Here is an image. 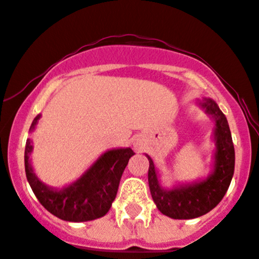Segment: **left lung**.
<instances>
[{
	"mask_svg": "<svg viewBox=\"0 0 259 259\" xmlns=\"http://www.w3.org/2000/svg\"><path fill=\"white\" fill-rule=\"evenodd\" d=\"M201 105L206 112L215 117L217 122L215 168L210 177L193 185L181 186L169 191L163 190L158 183L154 163L147 155L149 160L148 182L153 201L162 214L172 219H193L214 209L227 193L234 175L235 153L227 117L212 100H204Z\"/></svg>",
	"mask_w": 259,
	"mask_h": 259,
	"instance_id": "obj_1",
	"label": "left lung"
}]
</instances>
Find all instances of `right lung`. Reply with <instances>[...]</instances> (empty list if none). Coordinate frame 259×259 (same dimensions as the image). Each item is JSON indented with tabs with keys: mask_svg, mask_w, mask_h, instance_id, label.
I'll return each instance as SVG.
<instances>
[{
	"mask_svg": "<svg viewBox=\"0 0 259 259\" xmlns=\"http://www.w3.org/2000/svg\"><path fill=\"white\" fill-rule=\"evenodd\" d=\"M37 115L30 130L39 120ZM32 150L31 140L25 147L26 178L40 204L49 212L66 222H89L107 214L116 197L120 178L135 153L130 148L112 149L105 153L84 175L63 188H53L42 183L35 175L29 160Z\"/></svg>",
	"mask_w": 259,
	"mask_h": 259,
	"instance_id": "obj_1",
	"label": "right lung"
}]
</instances>
